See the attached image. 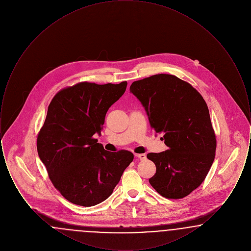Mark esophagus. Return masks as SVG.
Returning a JSON list of instances; mask_svg holds the SVG:
<instances>
[{"instance_id": "1", "label": "esophagus", "mask_w": 251, "mask_h": 251, "mask_svg": "<svg viewBox=\"0 0 251 251\" xmlns=\"http://www.w3.org/2000/svg\"><path fill=\"white\" fill-rule=\"evenodd\" d=\"M134 156H135V157H137V158H139L140 160H145V159L147 158V156H146V154H144V153H141V154L135 153V154H134Z\"/></svg>"}]
</instances>
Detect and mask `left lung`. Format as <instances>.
I'll use <instances>...</instances> for the list:
<instances>
[{"label":"left lung","instance_id":"1","mask_svg":"<svg viewBox=\"0 0 251 251\" xmlns=\"http://www.w3.org/2000/svg\"><path fill=\"white\" fill-rule=\"evenodd\" d=\"M130 90L168 147L148 153L156 166L150 183L167 199L188 196L202 183L215 160L216 138L202 96L189 83L163 73L133 82Z\"/></svg>","mask_w":251,"mask_h":251}]
</instances>
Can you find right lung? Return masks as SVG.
I'll list each match as a JSON object with an SVG mask.
<instances>
[{
  "instance_id": "right-lung-1",
  "label": "right lung",
  "mask_w": 251,
  "mask_h": 251,
  "mask_svg": "<svg viewBox=\"0 0 251 251\" xmlns=\"http://www.w3.org/2000/svg\"><path fill=\"white\" fill-rule=\"evenodd\" d=\"M127 82H81L58 91L49 104L36 148L53 186L70 202L89 207L105 201L133 160L131 151L110 152L93 137Z\"/></svg>"
}]
</instances>
